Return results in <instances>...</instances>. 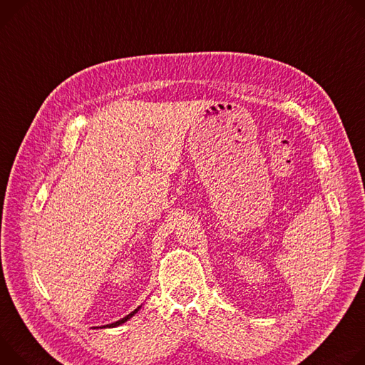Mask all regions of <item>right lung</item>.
I'll return each instance as SVG.
<instances>
[{
	"label": "right lung",
	"instance_id": "right-lung-1",
	"mask_svg": "<svg viewBox=\"0 0 365 365\" xmlns=\"http://www.w3.org/2000/svg\"><path fill=\"white\" fill-rule=\"evenodd\" d=\"M140 307H138V309H135L132 313H129L128 316H125L123 319H120V320H117V322H114V323H110V325H104L103 328H114V327H118V325H121V323H125V322H128L135 313H138V310H139Z\"/></svg>",
	"mask_w": 365,
	"mask_h": 365
}]
</instances>
